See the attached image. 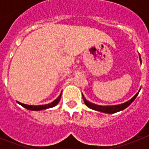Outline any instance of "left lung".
<instances>
[{"instance_id":"left-lung-1","label":"left lung","mask_w":149,"mask_h":149,"mask_svg":"<svg viewBox=\"0 0 149 149\" xmlns=\"http://www.w3.org/2000/svg\"><path fill=\"white\" fill-rule=\"evenodd\" d=\"M140 60H141V58H140ZM139 93H137L134 97L132 98L130 100H128V101L125 103V104H119V105H115V106H100V105L92 104V103H91V102L88 101V100H86L85 99V97H84V95H83V99H84V103H85V104L89 108L93 109V110H95V111H100V112H104V113H116V112H118V111H122V110H124V109L125 108H127V107L129 106L130 104H132V102L135 100V98H136V97L138 96Z\"/></svg>"}]
</instances>
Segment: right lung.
I'll return each instance as SVG.
<instances>
[{"label": "right lung", "instance_id": "obj_1", "mask_svg": "<svg viewBox=\"0 0 149 149\" xmlns=\"http://www.w3.org/2000/svg\"><path fill=\"white\" fill-rule=\"evenodd\" d=\"M61 95H62V93H61V94L59 95V97H58L57 99L55 100L53 102H52V103H50V104H45V105L32 106V105H27V104H22V103H20V102H17V103H18L20 105H22L23 107L28 109V110H30V111H41V110H45V109L51 108V107H53L56 106V105L58 104V102H59V100H60Z\"/></svg>", "mask_w": 149, "mask_h": 149}]
</instances>
